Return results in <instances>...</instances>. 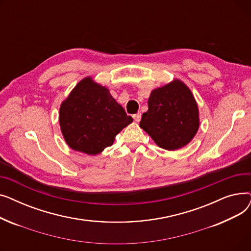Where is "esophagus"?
Here are the masks:
<instances>
[{
  "instance_id": "esophagus-1",
  "label": "esophagus",
  "mask_w": 251,
  "mask_h": 251,
  "mask_svg": "<svg viewBox=\"0 0 251 251\" xmlns=\"http://www.w3.org/2000/svg\"><path fill=\"white\" fill-rule=\"evenodd\" d=\"M133 118H134L135 122H139V121L141 120V114H140V113H137V114L133 115Z\"/></svg>"
}]
</instances>
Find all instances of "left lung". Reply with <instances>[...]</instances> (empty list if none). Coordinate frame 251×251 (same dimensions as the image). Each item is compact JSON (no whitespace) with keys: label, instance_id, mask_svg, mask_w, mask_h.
<instances>
[{"label":"left lung","instance_id":"8db88e82","mask_svg":"<svg viewBox=\"0 0 251 251\" xmlns=\"http://www.w3.org/2000/svg\"><path fill=\"white\" fill-rule=\"evenodd\" d=\"M149 110L142 114L140 128L157 147L176 151L193 139L200 128V112L189 87L174 79L151 92Z\"/></svg>","mask_w":251,"mask_h":251}]
</instances>
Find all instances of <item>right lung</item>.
<instances>
[{
  "instance_id": "1",
  "label": "right lung",
  "mask_w": 251,
  "mask_h": 251,
  "mask_svg": "<svg viewBox=\"0 0 251 251\" xmlns=\"http://www.w3.org/2000/svg\"><path fill=\"white\" fill-rule=\"evenodd\" d=\"M110 90L90 76L83 78L61 103L59 123L68 146L89 155L100 153L115 136L132 123Z\"/></svg>"
}]
</instances>
